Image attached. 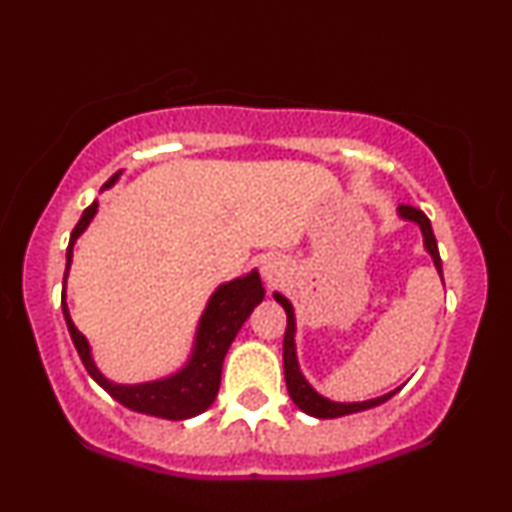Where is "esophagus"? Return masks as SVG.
Wrapping results in <instances>:
<instances>
[{
    "label": "esophagus",
    "instance_id": "esophagus-1",
    "mask_svg": "<svg viewBox=\"0 0 512 512\" xmlns=\"http://www.w3.org/2000/svg\"><path fill=\"white\" fill-rule=\"evenodd\" d=\"M284 274H286V262L284 260H279V257H267V260H262L264 281L274 284V281H279Z\"/></svg>",
    "mask_w": 512,
    "mask_h": 512
}]
</instances>
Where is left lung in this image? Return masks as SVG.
Listing matches in <instances>:
<instances>
[{
	"label": "left lung",
	"mask_w": 512,
	"mask_h": 512,
	"mask_svg": "<svg viewBox=\"0 0 512 512\" xmlns=\"http://www.w3.org/2000/svg\"><path fill=\"white\" fill-rule=\"evenodd\" d=\"M399 219L404 221H414L416 226L421 228V236H424V248L428 255H431L433 264H436L440 279H443V264H440V255H438V245H436V236H433V228L428 216L421 209L409 207V204H399L397 207ZM274 301L286 310V334H284V378H286V390L293 399L298 409L305 411V414L315 416V419H339V416L346 414H356V411H366L378 407L390 399L395 392H387L383 397L375 399H366V402H332V399L322 397L320 392L315 390L313 385L305 380V375L301 373V366H298V356H296V313H293V305L286 296H281L279 291H274Z\"/></svg>",
	"instance_id": "obj_1"
}]
</instances>
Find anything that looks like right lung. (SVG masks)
Instances as JSON below:
<instances>
[{
	"mask_svg": "<svg viewBox=\"0 0 512 512\" xmlns=\"http://www.w3.org/2000/svg\"><path fill=\"white\" fill-rule=\"evenodd\" d=\"M122 175V170L103 185V190L113 187L117 178ZM98 211V202H93L91 207L84 209L79 223L74 226L72 238H69L67 248V269H64V286H62V313L64 320H67V330L72 334V342L79 351L81 363H84L88 375L96 380L98 385L108 392L110 397L117 399L122 407L139 411V414L158 416V419L168 421H182L192 419V416L202 414L211 407V402L216 399V392H219L221 385V368L223 358H226L228 349H231L233 339L243 322L248 320L255 305L262 303L264 298V286L260 279V272L252 269L245 276H238V279L226 281L219 289L209 296L207 308H204L202 317L197 322L195 332V344H192V354L187 358V363L182 368L175 370V373L166 375V378L149 380V383H137V385H122L113 383L98 370L96 361L91 356V346H88V339L76 330L72 322V315H69V305L64 303V293H67V276L69 267H72L74 257V243L79 240L81 233L86 231L88 223L93 221Z\"/></svg>",
	"mask_w": 512,
	"mask_h": 512,
	"instance_id": "add662e5",
	"label": "right lung"
}]
</instances>
